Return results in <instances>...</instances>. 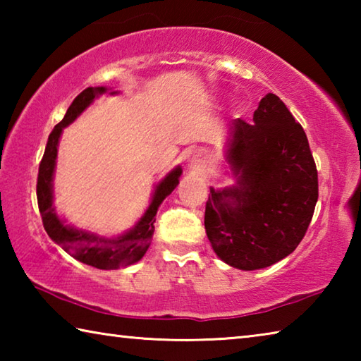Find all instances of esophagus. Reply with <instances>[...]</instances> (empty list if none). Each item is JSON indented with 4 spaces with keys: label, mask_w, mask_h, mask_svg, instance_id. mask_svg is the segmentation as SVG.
I'll return each instance as SVG.
<instances>
[{
    "label": "esophagus",
    "mask_w": 361,
    "mask_h": 361,
    "mask_svg": "<svg viewBox=\"0 0 361 361\" xmlns=\"http://www.w3.org/2000/svg\"><path fill=\"white\" fill-rule=\"evenodd\" d=\"M205 164V156L202 154V152H195V154H192V159H191V167L199 170L200 167H204Z\"/></svg>",
    "instance_id": "esophagus-1"
}]
</instances>
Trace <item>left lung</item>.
<instances>
[{
  "label": "left lung",
  "mask_w": 361,
  "mask_h": 361,
  "mask_svg": "<svg viewBox=\"0 0 361 361\" xmlns=\"http://www.w3.org/2000/svg\"><path fill=\"white\" fill-rule=\"evenodd\" d=\"M228 162L237 186L210 189L205 232L226 264L255 271L295 252L312 221L319 173L307 137L277 95L267 94L253 124L232 122Z\"/></svg>",
  "instance_id": "left-lung-1"
}]
</instances>
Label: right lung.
I'll return each instance as SVG.
<instances>
[{
	"label": "right lung",
	"mask_w": 361,
	"mask_h": 361,
	"mask_svg": "<svg viewBox=\"0 0 361 361\" xmlns=\"http://www.w3.org/2000/svg\"><path fill=\"white\" fill-rule=\"evenodd\" d=\"M106 92L105 87H87L79 94L66 111L65 118L54 127L49 135L44 156L39 162L38 183H36V197L42 218V226L51 239L59 243L66 253L73 258L84 262V264L94 266L97 269H118L121 266L133 264L143 258L146 250L151 245L152 232H154L156 213L162 200L173 191L178 185L181 169L176 167L156 188L154 197L149 204L148 210L140 219L138 224L132 231L126 232L124 235L116 239H100L94 234L68 228L56 215L52 207V175L57 159V145L62 135L63 127L75 121L97 95Z\"/></svg>",
	"instance_id": "right-lung-1"
}]
</instances>
